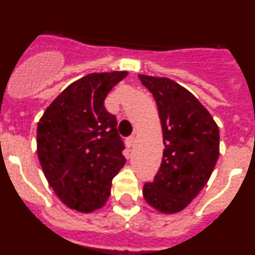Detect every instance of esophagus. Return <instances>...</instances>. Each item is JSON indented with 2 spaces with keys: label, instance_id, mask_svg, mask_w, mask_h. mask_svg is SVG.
<instances>
[{
  "label": "esophagus",
  "instance_id": "esophagus-1",
  "mask_svg": "<svg viewBox=\"0 0 255 255\" xmlns=\"http://www.w3.org/2000/svg\"><path fill=\"white\" fill-rule=\"evenodd\" d=\"M135 141H136V139H135L134 136H130V138L126 139V144H128V147H130V148L134 147Z\"/></svg>",
  "mask_w": 255,
  "mask_h": 255
}]
</instances>
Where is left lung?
<instances>
[{
    "label": "left lung",
    "mask_w": 255,
    "mask_h": 255,
    "mask_svg": "<svg viewBox=\"0 0 255 255\" xmlns=\"http://www.w3.org/2000/svg\"><path fill=\"white\" fill-rule=\"evenodd\" d=\"M153 94L163 136V155L144 199L164 215L185 209L206 186L220 155V130L197 97L168 78L138 75Z\"/></svg>",
    "instance_id": "obj_1"
}]
</instances>
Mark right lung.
Masks as SVG:
<instances>
[{
	"instance_id": "add662e5",
	"label": "right lung",
	"mask_w": 255,
	"mask_h": 255,
	"mask_svg": "<svg viewBox=\"0 0 255 255\" xmlns=\"http://www.w3.org/2000/svg\"><path fill=\"white\" fill-rule=\"evenodd\" d=\"M128 71L92 73L56 97L37 126V154L55 194L70 209L92 213L111 194L126 159L116 117L105 100Z\"/></svg>"
}]
</instances>
